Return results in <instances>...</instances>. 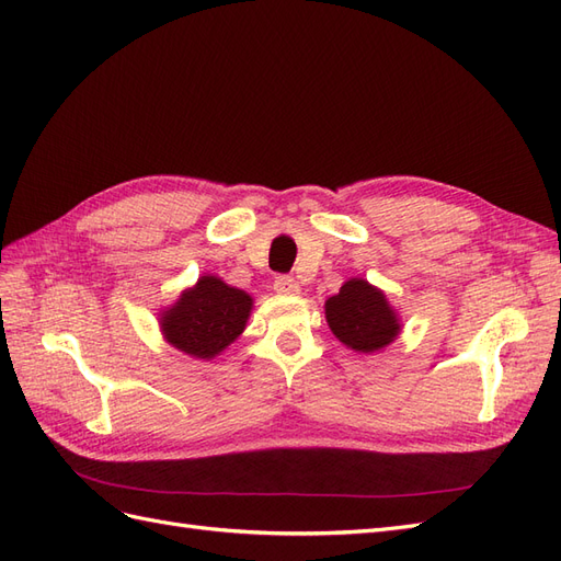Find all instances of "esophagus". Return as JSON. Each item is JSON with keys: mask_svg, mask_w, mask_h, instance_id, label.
Returning a JSON list of instances; mask_svg holds the SVG:
<instances>
[{"mask_svg": "<svg viewBox=\"0 0 561 561\" xmlns=\"http://www.w3.org/2000/svg\"><path fill=\"white\" fill-rule=\"evenodd\" d=\"M274 290L280 293V295H297L299 293V283L293 276H276Z\"/></svg>", "mask_w": 561, "mask_h": 561, "instance_id": "34e87169", "label": "esophagus"}]
</instances>
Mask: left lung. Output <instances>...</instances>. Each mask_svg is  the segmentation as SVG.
Masks as SVG:
<instances>
[{
	"label": "left lung",
	"instance_id": "obj_1",
	"mask_svg": "<svg viewBox=\"0 0 561 561\" xmlns=\"http://www.w3.org/2000/svg\"><path fill=\"white\" fill-rule=\"evenodd\" d=\"M330 330L353 351L371 353L388 346L400 332V322L381 290L367 280L351 278L325 301Z\"/></svg>",
	"mask_w": 561,
	"mask_h": 561
}]
</instances>
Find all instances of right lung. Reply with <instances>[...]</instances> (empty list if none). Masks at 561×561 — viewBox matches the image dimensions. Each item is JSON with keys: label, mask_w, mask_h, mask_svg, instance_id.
<instances>
[{"label": "right lung", "mask_w": 561, "mask_h": 561, "mask_svg": "<svg viewBox=\"0 0 561 561\" xmlns=\"http://www.w3.org/2000/svg\"><path fill=\"white\" fill-rule=\"evenodd\" d=\"M252 299L215 276H203L194 290L184 293L161 328L168 342L194 358L210 360L245 330Z\"/></svg>", "instance_id": "right-lung-1"}]
</instances>
